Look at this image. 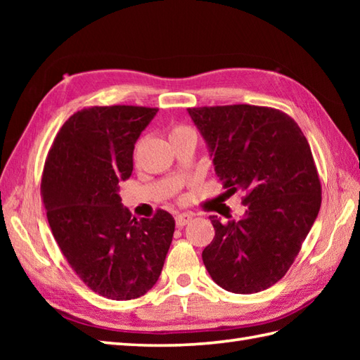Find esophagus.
Returning a JSON list of instances; mask_svg holds the SVG:
<instances>
[{"instance_id": "esophagus-1", "label": "esophagus", "mask_w": 360, "mask_h": 360, "mask_svg": "<svg viewBox=\"0 0 360 360\" xmlns=\"http://www.w3.org/2000/svg\"><path fill=\"white\" fill-rule=\"evenodd\" d=\"M174 219H176V226L184 227L193 219V213H179V215H176Z\"/></svg>"}]
</instances>
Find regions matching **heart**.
<instances>
[{"label":"heart","mask_w":360,"mask_h":360,"mask_svg":"<svg viewBox=\"0 0 360 360\" xmlns=\"http://www.w3.org/2000/svg\"><path fill=\"white\" fill-rule=\"evenodd\" d=\"M187 133H193V129L186 127V125H174V127L170 129V139H172V137L181 136V134H187Z\"/></svg>","instance_id":"1"}]
</instances>
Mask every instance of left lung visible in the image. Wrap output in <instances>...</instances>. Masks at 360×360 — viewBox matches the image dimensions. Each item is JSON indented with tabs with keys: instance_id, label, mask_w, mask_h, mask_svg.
<instances>
[{
	"instance_id": "8db88e82",
	"label": "left lung",
	"mask_w": 360,
	"mask_h": 360,
	"mask_svg": "<svg viewBox=\"0 0 360 360\" xmlns=\"http://www.w3.org/2000/svg\"><path fill=\"white\" fill-rule=\"evenodd\" d=\"M207 142L226 196L243 193L246 213L221 223L202 262L218 286L254 294L285 277L319 215L322 186L307 137L286 112L267 106L188 108Z\"/></svg>"
}]
</instances>
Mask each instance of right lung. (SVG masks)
I'll return each mask as SVG.
<instances>
[{"label":"right lung","mask_w":360,"mask_h":360,"mask_svg":"<svg viewBox=\"0 0 360 360\" xmlns=\"http://www.w3.org/2000/svg\"><path fill=\"white\" fill-rule=\"evenodd\" d=\"M158 108L91 106L60 128L46 158L41 198L53 238L72 271L98 295L133 300L158 281L174 219L158 209L137 219L119 182L133 172L134 143Z\"/></svg>","instance_id":"add662e5"}]
</instances>
